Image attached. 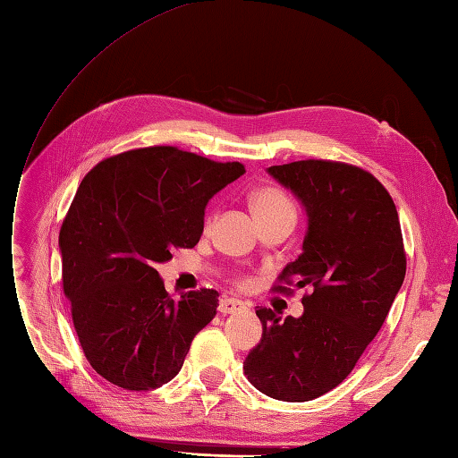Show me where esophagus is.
I'll return each mask as SVG.
<instances>
[{
  "mask_svg": "<svg viewBox=\"0 0 458 458\" xmlns=\"http://www.w3.org/2000/svg\"><path fill=\"white\" fill-rule=\"evenodd\" d=\"M243 308H245V302H242L238 299H230V297L220 299V302H218V312L223 314V316L235 314V312H240V310H243Z\"/></svg>",
  "mask_w": 458,
  "mask_h": 458,
  "instance_id": "esophagus-1",
  "label": "esophagus"
}]
</instances>
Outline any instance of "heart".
I'll use <instances>...</instances> for the list:
<instances>
[{
  "instance_id": "heart-1",
  "label": "heart",
  "mask_w": 458,
  "mask_h": 458,
  "mask_svg": "<svg viewBox=\"0 0 458 458\" xmlns=\"http://www.w3.org/2000/svg\"><path fill=\"white\" fill-rule=\"evenodd\" d=\"M250 205H253V211L259 218V223L264 220H276V218H294L297 216V208H294V201L284 188L276 184L260 186L253 191L250 196ZM216 213L211 211L205 218V225L211 226L215 223Z\"/></svg>"
}]
</instances>
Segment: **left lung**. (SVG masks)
<instances>
[{
    "label": "left lung",
    "instance_id": "8db88e82",
    "mask_svg": "<svg viewBox=\"0 0 458 458\" xmlns=\"http://www.w3.org/2000/svg\"><path fill=\"white\" fill-rule=\"evenodd\" d=\"M308 216L302 253L272 291L308 287L301 318L259 308L260 343L243 371L279 402H310L352 373L402 289L407 259L394 199L371 173L327 159L272 165Z\"/></svg>",
    "mask_w": 458,
    "mask_h": 458
}]
</instances>
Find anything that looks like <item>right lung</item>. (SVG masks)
<instances>
[{
  "label": "right lung",
  "mask_w": 458,
  "mask_h": 458,
  "mask_svg": "<svg viewBox=\"0 0 458 458\" xmlns=\"http://www.w3.org/2000/svg\"><path fill=\"white\" fill-rule=\"evenodd\" d=\"M243 173L240 161L150 146L85 174L58 247L73 327L102 378L140 392L181 371L194 336L216 314L218 293L188 291L174 301L156 264L199 242L205 205Z\"/></svg>",
  "instance_id": "add662e5"
}]
</instances>
